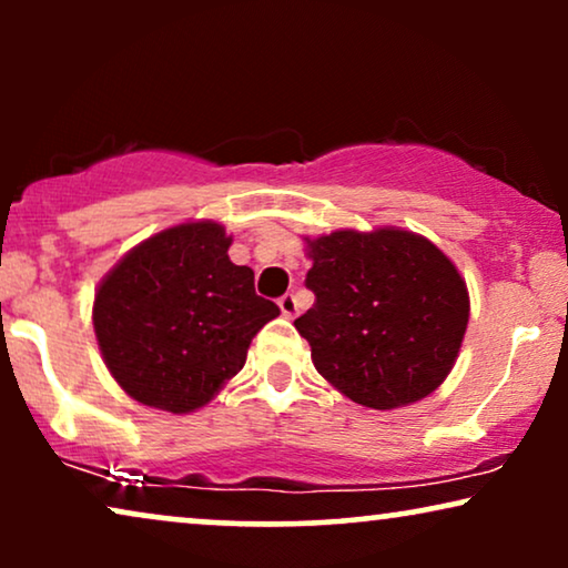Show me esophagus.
<instances>
[{
	"label": "esophagus",
	"mask_w": 568,
	"mask_h": 568,
	"mask_svg": "<svg viewBox=\"0 0 568 568\" xmlns=\"http://www.w3.org/2000/svg\"><path fill=\"white\" fill-rule=\"evenodd\" d=\"M278 307H282L284 317H294V315H297V310H300L297 297H294V294H284V297L278 300Z\"/></svg>",
	"instance_id": "obj_1"
}]
</instances>
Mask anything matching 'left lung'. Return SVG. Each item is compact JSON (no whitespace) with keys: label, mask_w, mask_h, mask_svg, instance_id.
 Returning a JSON list of instances; mask_svg holds the SVG:
<instances>
[{"label":"left lung","mask_w":568,"mask_h":568,"mask_svg":"<svg viewBox=\"0 0 568 568\" xmlns=\"http://www.w3.org/2000/svg\"><path fill=\"white\" fill-rule=\"evenodd\" d=\"M307 240L315 305L294 321L313 364L346 398L390 410L445 383L468 328L460 271L414 232L336 230Z\"/></svg>","instance_id":"left-lung-1"}]
</instances>
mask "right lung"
I'll list each match as a JSON object with an SVG mask.
<instances>
[{
  "instance_id": "obj_1",
  "label": "right lung",
  "mask_w": 568,
  "mask_h": 568,
  "mask_svg": "<svg viewBox=\"0 0 568 568\" xmlns=\"http://www.w3.org/2000/svg\"><path fill=\"white\" fill-rule=\"evenodd\" d=\"M216 222L162 230L100 282L92 325L105 367L131 398L189 414L243 369L255 333L278 315L253 268L230 261Z\"/></svg>"
}]
</instances>
